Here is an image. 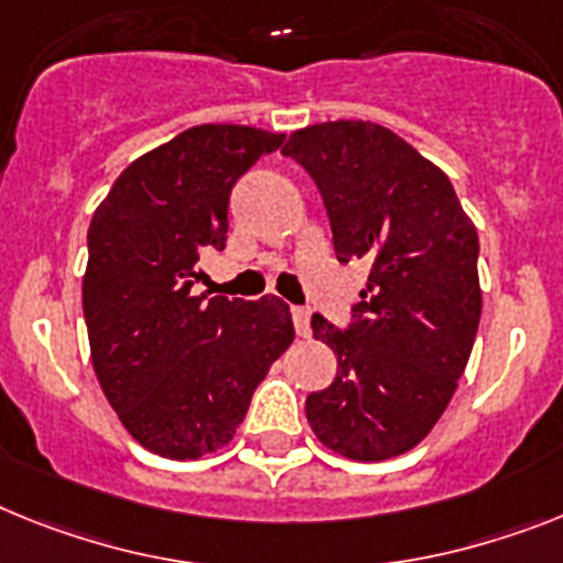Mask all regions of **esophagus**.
Wrapping results in <instances>:
<instances>
[{
    "label": "esophagus",
    "mask_w": 563,
    "mask_h": 563,
    "mask_svg": "<svg viewBox=\"0 0 563 563\" xmlns=\"http://www.w3.org/2000/svg\"><path fill=\"white\" fill-rule=\"evenodd\" d=\"M291 320H295L297 334H300V338H309V332H311V325H309L311 311L309 309H300V306H295V309H291Z\"/></svg>",
    "instance_id": "obj_1"
}]
</instances>
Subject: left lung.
Returning a JSON list of instances; mask_svg holds the SVG:
<instances>
[{
  "label": "left lung",
  "instance_id": "1",
  "mask_svg": "<svg viewBox=\"0 0 563 563\" xmlns=\"http://www.w3.org/2000/svg\"><path fill=\"white\" fill-rule=\"evenodd\" d=\"M283 154L318 183L340 263H369L346 332L311 318L314 338L338 354V375L306 398L309 427L352 461L398 457L432 432L470 363L478 231L450 177L377 122L306 125Z\"/></svg>",
  "mask_w": 563,
  "mask_h": 563
}]
</instances>
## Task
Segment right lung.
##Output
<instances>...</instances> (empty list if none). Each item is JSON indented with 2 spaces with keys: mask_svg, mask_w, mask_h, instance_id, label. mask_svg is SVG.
Returning <instances> with one entry per match:
<instances>
[{
  "mask_svg": "<svg viewBox=\"0 0 563 563\" xmlns=\"http://www.w3.org/2000/svg\"><path fill=\"white\" fill-rule=\"evenodd\" d=\"M283 134L194 125L136 157L88 229L82 309L91 363L122 427L172 461L223 450L257 384L295 340L280 297L194 295L197 260L223 249L229 194Z\"/></svg>",
  "mask_w": 563,
  "mask_h": 563,
  "instance_id": "obj_1",
  "label": "right lung"
}]
</instances>
